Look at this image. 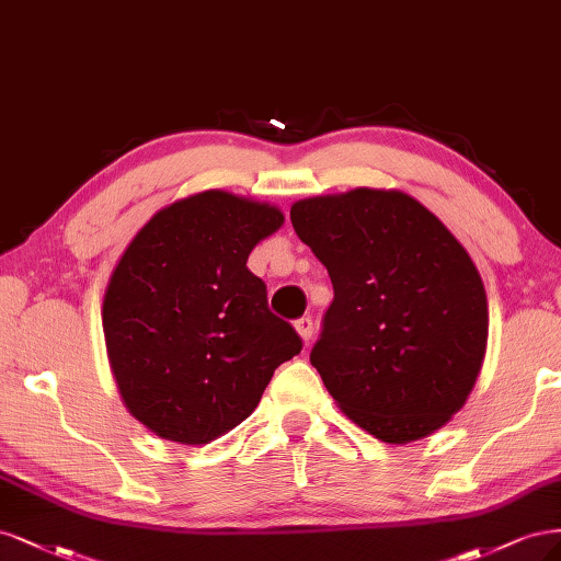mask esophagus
I'll return each mask as SVG.
<instances>
[{
    "mask_svg": "<svg viewBox=\"0 0 561 561\" xmlns=\"http://www.w3.org/2000/svg\"><path fill=\"white\" fill-rule=\"evenodd\" d=\"M296 331H298V335H300L305 342H310V340H312V333H314V321H312V317H300V319L296 321Z\"/></svg>",
    "mask_w": 561,
    "mask_h": 561,
    "instance_id": "34e87169",
    "label": "esophagus"
}]
</instances>
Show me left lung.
Here are the masks:
<instances>
[{
    "label": "left lung",
    "mask_w": 561,
    "mask_h": 561,
    "mask_svg": "<svg viewBox=\"0 0 561 561\" xmlns=\"http://www.w3.org/2000/svg\"><path fill=\"white\" fill-rule=\"evenodd\" d=\"M291 224L333 282L310 360L342 412L391 445L445 426L476 385L490 327L466 249L401 191L307 197Z\"/></svg>",
    "instance_id": "8db88e82"
}]
</instances>
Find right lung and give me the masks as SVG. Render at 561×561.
<instances>
[{
	"label": "right lung",
	"mask_w": 561,
	"mask_h": 561,
	"mask_svg": "<svg viewBox=\"0 0 561 561\" xmlns=\"http://www.w3.org/2000/svg\"><path fill=\"white\" fill-rule=\"evenodd\" d=\"M284 214L226 191L160 209L123 251L102 327L121 399L156 436L205 445L256 410L277 366L302 350L247 267Z\"/></svg>",
	"instance_id": "1"
}]
</instances>
